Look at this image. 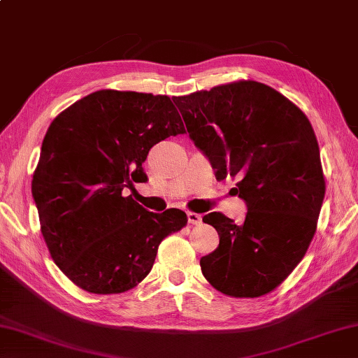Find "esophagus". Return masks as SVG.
I'll return each mask as SVG.
<instances>
[{
  "label": "esophagus",
  "mask_w": 358,
  "mask_h": 358,
  "mask_svg": "<svg viewBox=\"0 0 358 358\" xmlns=\"http://www.w3.org/2000/svg\"><path fill=\"white\" fill-rule=\"evenodd\" d=\"M187 217H188V222H190V224H193V226H198V224H201V222H202V217H201L199 213L188 212Z\"/></svg>",
  "instance_id": "obj_1"
}]
</instances>
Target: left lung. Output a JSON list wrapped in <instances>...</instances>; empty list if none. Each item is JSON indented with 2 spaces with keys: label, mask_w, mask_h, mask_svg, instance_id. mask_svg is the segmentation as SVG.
<instances>
[{
  "label": "left lung",
  "mask_w": 358,
  "mask_h": 358,
  "mask_svg": "<svg viewBox=\"0 0 358 358\" xmlns=\"http://www.w3.org/2000/svg\"><path fill=\"white\" fill-rule=\"evenodd\" d=\"M190 138L217 179H237L243 224L220 212L202 221L220 246L201 259L204 278L232 298H260L304 257L326 193L320 146L306 113L257 80H237L174 96Z\"/></svg>",
  "instance_id": "8db88e82"
}]
</instances>
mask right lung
Masks as SVG:
<instances>
[{
    "label": "right lung",
    "mask_w": 358,
    "mask_h": 358,
    "mask_svg": "<svg viewBox=\"0 0 358 358\" xmlns=\"http://www.w3.org/2000/svg\"><path fill=\"white\" fill-rule=\"evenodd\" d=\"M184 132L170 96L110 89L52 120L32 196L51 257L74 285L95 294L132 289L150 274L162 240L187 224L179 208L152 213L124 196L146 180L151 148Z\"/></svg>",
    "instance_id": "obj_1"
}]
</instances>
